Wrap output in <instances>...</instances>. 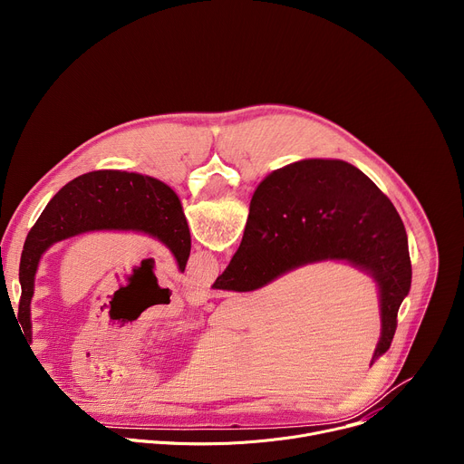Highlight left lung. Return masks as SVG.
<instances>
[{"label": "left lung", "mask_w": 464, "mask_h": 464, "mask_svg": "<svg viewBox=\"0 0 464 464\" xmlns=\"http://www.w3.org/2000/svg\"><path fill=\"white\" fill-rule=\"evenodd\" d=\"M141 231L160 238L183 272L190 255V233L179 198L163 181L121 170H95L63 185L29 231L22 260L18 321L31 342V297L40 256L63 238L86 231Z\"/></svg>", "instance_id": "obj_1"}]
</instances>
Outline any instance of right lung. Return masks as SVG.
I'll list each match as a JSON object with an SVG mask.
<instances>
[{
  "label": "right lung",
  "mask_w": 464,
  "mask_h": 464,
  "mask_svg": "<svg viewBox=\"0 0 464 464\" xmlns=\"http://www.w3.org/2000/svg\"><path fill=\"white\" fill-rule=\"evenodd\" d=\"M326 258L353 262L378 283L382 338L374 363L391 347L396 314L411 288L408 235L389 198L345 161L304 160L264 179L251 198L242 242L213 288L251 292Z\"/></svg>",
  "instance_id": "obj_1"
}]
</instances>
